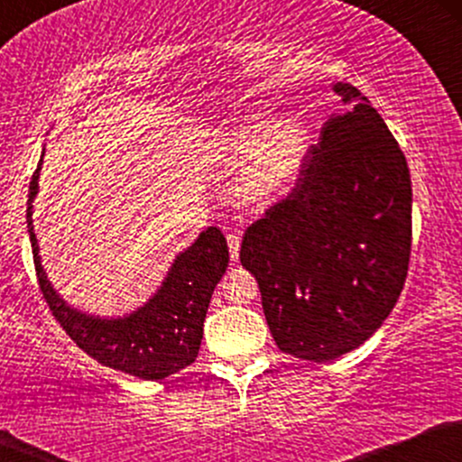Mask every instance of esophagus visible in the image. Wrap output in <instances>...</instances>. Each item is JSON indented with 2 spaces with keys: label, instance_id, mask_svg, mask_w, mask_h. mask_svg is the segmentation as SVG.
<instances>
[{
  "label": "esophagus",
  "instance_id": "obj_1",
  "mask_svg": "<svg viewBox=\"0 0 462 462\" xmlns=\"http://www.w3.org/2000/svg\"><path fill=\"white\" fill-rule=\"evenodd\" d=\"M227 247H230L232 263H236L238 261V252H241V236H238V235H227Z\"/></svg>",
  "mask_w": 462,
  "mask_h": 462
}]
</instances>
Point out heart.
Listing matches in <instances>:
<instances>
[{"instance_id":"b5f03b06","label":"heart","mask_w":462,"mask_h":462,"mask_svg":"<svg viewBox=\"0 0 462 462\" xmlns=\"http://www.w3.org/2000/svg\"><path fill=\"white\" fill-rule=\"evenodd\" d=\"M310 130L298 119L280 121L273 113H249L221 139V161L238 167L232 198L247 208H264L291 193L309 162Z\"/></svg>"}]
</instances>
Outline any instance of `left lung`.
Segmentation results:
<instances>
[{
  "instance_id": "1",
  "label": "left lung",
  "mask_w": 462,
  "mask_h": 462,
  "mask_svg": "<svg viewBox=\"0 0 462 462\" xmlns=\"http://www.w3.org/2000/svg\"><path fill=\"white\" fill-rule=\"evenodd\" d=\"M321 130L291 195L247 227L241 263L263 295L275 346L328 363L393 310L411 256V173L384 119L356 87Z\"/></svg>"
}]
</instances>
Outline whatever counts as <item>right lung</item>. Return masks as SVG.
Wrapping results in <instances>:
<instances>
[{
    "mask_svg": "<svg viewBox=\"0 0 462 462\" xmlns=\"http://www.w3.org/2000/svg\"><path fill=\"white\" fill-rule=\"evenodd\" d=\"M41 164L43 156L30 182L28 232L41 291L65 332L97 363L141 380H162L189 367L198 358L213 291L230 261L221 230L206 227L193 245L178 254L156 293L130 315H88L69 306L56 293L41 264L39 241L32 226V201L39 193Z\"/></svg>",
    "mask_w": 462,
    "mask_h": 462,
    "instance_id": "1",
    "label": "right lung"
}]
</instances>
